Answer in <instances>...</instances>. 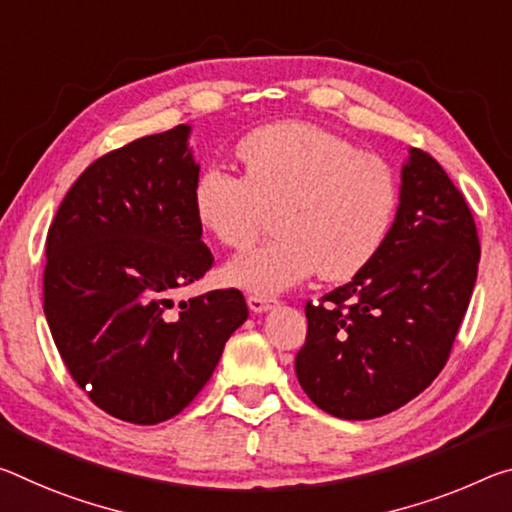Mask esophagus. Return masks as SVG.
Segmentation results:
<instances>
[{"instance_id":"1","label":"esophagus","mask_w":512,"mask_h":512,"mask_svg":"<svg viewBox=\"0 0 512 512\" xmlns=\"http://www.w3.org/2000/svg\"><path fill=\"white\" fill-rule=\"evenodd\" d=\"M273 303H275V298H269V296H248V307H250V312H255V314L266 312Z\"/></svg>"}]
</instances>
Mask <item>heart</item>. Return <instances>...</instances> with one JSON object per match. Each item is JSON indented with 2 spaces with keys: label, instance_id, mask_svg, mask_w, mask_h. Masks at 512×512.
<instances>
[{
  "label": "heart",
  "instance_id": "1",
  "mask_svg": "<svg viewBox=\"0 0 512 512\" xmlns=\"http://www.w3.org/2000/svg\"><path fill=\"white\" fill-rule=\"evenodd\" d=\"M237 154L243 177L221 166L198 177V223L221 246L241 250L273 212L278 237L227 262V285L266 296L314 271L348 280L383 248L399 193L392 168L376 154L310 123L255 129Z\"/></svg>",
  "mask_w": 512,
  "mask_h": 512
}]
</instances>
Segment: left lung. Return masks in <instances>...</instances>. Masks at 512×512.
Listing matches in <instances>:
<instances>
[{
  "instance_id": "left-lung-1",
  "label": "left lung",
  "mask_w": 512,
  "mask_h": 512,
  "mask_svg": "<svg viewBox=\"0 0 512 512\" xmlns=\"http://www.w3.org/2000/svg\"><path fill=\"white\" fill-rule=\"evenodd\" d=\"M481 246L465 198L410 148L392 230L351 282L307 303L296 355L305 394L339 419H376L433 383L472 298Z\"/></svg>"
}]
</instances>
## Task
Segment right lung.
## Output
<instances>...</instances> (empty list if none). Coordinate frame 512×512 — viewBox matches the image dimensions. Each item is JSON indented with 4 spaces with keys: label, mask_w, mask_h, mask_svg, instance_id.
Instances as JSON below:
<instances>
[{
    "label": "right lung",
    "mask_w": 512,
    "mask_h": 512,
    "mask_svg": "<svg viewBox=\"0 0 512 512\" xmlns=\"http://www.w3.org/2000/svg\"><path fill=\"white\" fill-rule=\"evenodd\" d=\"M189 125L93 161L47 232L43 310L63 362L107 415L159 424L196 399L248 319L239 289L175 305L214 264L193 212Z\"/></svg>",
    "instance_id": "obj_1"
}]
</instances>
